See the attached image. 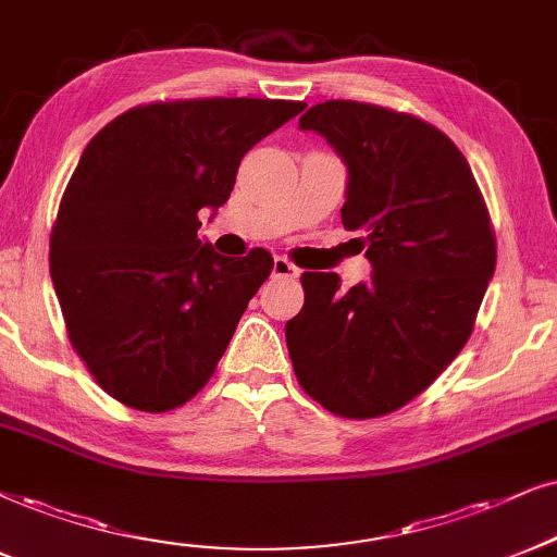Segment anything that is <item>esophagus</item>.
<instances>
[{"instance_id":"esophagus-1","label":"esophagus","mask_w":557,"mask_h":557,"mask_svg":"<svg viewBox=\"0 0 557 557\" xmlns=\"http://www.w3.org/2000/svg\"><path fill=\"white\" fill-rule=\"evenodd\" d=\"M272 274H274V277H298L300 270L293 262H287L285 257H274Z\"/></svg>"}]
</instances>
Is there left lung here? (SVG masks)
I'll return each mask as SVG.
<instances>
[{
  "label": "left lung",
  "instance_id": "obj_1",
  "mask_svg": "<svg viewBox=\"0 0 557 557\" xmlns=\"http://www.w3.org/2000/svg\"><path fill=\"white\" fill-rule=\"evenodd\" d=\"M300 128L347 164L342 223L362 234L372 277L342 290L336 272H302L306 302L285 323L293 370L336 417H385L466 347L496 270L488 210L460 149L421 117L329 100Z\"/></svg>",
  "mask_w": 557,
  "mask_h": 557
}]
</instances>
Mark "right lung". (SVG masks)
<instances>
[{
    "label": "right lung",
    "instance_id": "1",
    "mask_svg": "<svg viewBox=\"0 0 557 557\" xmlns=\"http://www.w3.org/2000/svg\"><path fill=\"white\" fill-rule=\"evenodd\" d=\"M302 108L151 102L87 144L51 231V280L72 347L115 400L172 411L215 372L272 255L221 257L197 238V213L221 208L244 153Z\"/></svg>",
    "mask_w": 557,
    "mask_h": 557
}]
</instances>
